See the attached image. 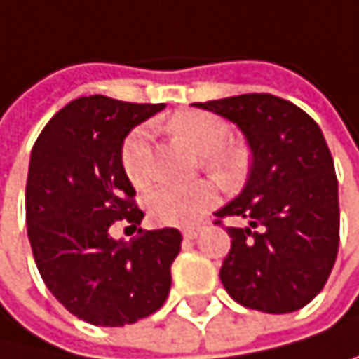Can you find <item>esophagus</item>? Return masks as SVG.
I'll list each match as a JSON object with an SVG mask.
<instances>
[{"instance_id":"1","label":"esophagus","mask_w":359,"mask_h":359,"mask_svg":"<svg viewBox=\"0 0 359 359\" xmlns=\"http://www.w3.org/2000/svg\"><path fill=\"white\" fill-rule=\"evenodd\" d=\"M202 229H204L202 225H191V227H185V229H183V236H185L187 241H196V238L202 234Z\"/></svg>"}]
</instances>
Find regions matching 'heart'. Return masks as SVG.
<instances>
[{"label":"heart","instance_id":"heart-1","mask_svg":"<svg viewBox=\"0 0 359 359\" xmlns=\"http://www.w3.org/2000/svg\"><path fill=\"white\" fill-rule=\"evenodd\" d=\"M168 132L204 159V165L223 181L234 178L243 165V155L229 142V127L206 112H178L168 121ZM121 165L125 176L136 189L151 187L155 178L151 138L144 127L125 138L121 147ZM217 202V191L210 183L200 181L191 185H165L147 198L149 215L161 225L185 227L198 223L206 210Z\"/></svg>","mask_w":359,"mask_h":359}]
</instances>
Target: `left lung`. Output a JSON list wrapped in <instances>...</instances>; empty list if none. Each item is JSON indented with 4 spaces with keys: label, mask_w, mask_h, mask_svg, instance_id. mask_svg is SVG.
Returning a JSON list of instances; mask_svg holds the SVG:
<instances>
[{
    "label": "left lung",
    "mask_w": 359,
    "mask_h": 359,
    "mask_svg": "<svg viewBox=\"0 0 359 359\" xmlns=\"http://www.w3.org/2000/svg\"><path fill=\"white\" fill-rule=\"evenodd\" d=\"M191 106L234 123L251 149L243 191L215 212L247 221L227 227L232 249L219 272L225 292L272 315L306 306L337 262L341 229L339 181L319 125L268 93Z\"/></svg>",
    "instance_id": "1"
}]
</instances>
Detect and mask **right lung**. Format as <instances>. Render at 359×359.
<instances>
[{
  "label": "right lung",
  "mask_w": 359,
  "mask_h": 359,
  "mask_svg": "<svg viewBox=\"0 0 359 359\" xmlns=\"http://www.w3.org/2000/svg\"><path fill=\"white\" fill-rule=\"evenodd\" d=\"M163 108L79 97L46 123L32 149L25 212L34 259L50 294L87 323H136L170 294V268L183 243L178 229H140L132 243L110 236L114 221L140 225L144 217L121 147Z\"/></svg>",
  "instance_id": "right-lung-1"
}]
</instances>
